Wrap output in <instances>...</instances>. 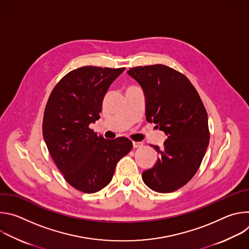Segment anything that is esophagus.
Returning <instances> with one entry per match:
<instances>
[{
  "label": "esophagus",
  "mask_w": 249,
  "mask_h": 249,
  "mask_svg": "<svg viewBox=\"0 0 249 249\" xmlns=\"http://www.w3.org/2000/svg\"><path fill=\"white\" fill-rule=\"evenodd\" d=\"M142 146H143V143H141V142H133V147H134L135 149L140 148V147H142Z\"/></svg>",
  "instance_id": "esophagus-1"
}]
</instances>
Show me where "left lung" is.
I'll return each instance as SVG.
<instances>
[{
  "instance_id": "1",
  "label": "left lung",
  "mask_w": 249,
  "mask_h": 249,
  "mask_svg": "<svg viewBox=\"0 0 249 249\" xmlns=\"http://www.w3.org/2000/svg\"><path fill=\"white\" fill-rule=\"evenodd\" d=\"M144 90L146 118L167 139L155 166L142 173L154 191L169 193L184 186L197 172L209 145L208 114L200 95L182 73L165 65L138 66L127 72Z\"/></svg>"
}]
</instances>
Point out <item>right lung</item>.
<instances>
[{
  "instance_id": "1",
  "label": "right lung",
  "mask_w": 249,
  "mask_h": 249,
  "mask_svg": "<svg viewBox=\"0 0 249 249\" xmlns=\"http://www.w3.org/2000/svg\"><path fill=\"white\" fill-rule=\"evenodd\" d=\"M124 70L85 66L71 71L46 103L42 132L47 149L65 180L84 193L107 185L116 163L133 148L125 137L104 139L89 128L100 118L104 95Z\"/></svg>"
}]
</instances>
